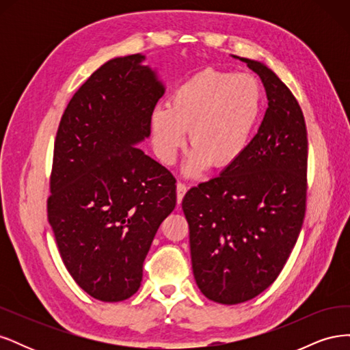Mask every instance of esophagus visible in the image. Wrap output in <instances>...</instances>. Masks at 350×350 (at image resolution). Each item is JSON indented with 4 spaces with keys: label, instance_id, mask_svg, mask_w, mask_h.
<instances>
[{
    "label": "esophagus",
    "instance_id": "1",
    "mask_svg": "<svg viewBox=\"0 0 350 350\" xmlns=\"http://www.w3.org/2000/svg\"><path fill=\"white\" fill-rule=\"evenodd\" d=\"M187 189H188V187L184 183H176V201H178V204L183 201V198L187 193Z\"/></svg>",
    "mask_w": 350,
    "mask_h": 350
}]
</instances>
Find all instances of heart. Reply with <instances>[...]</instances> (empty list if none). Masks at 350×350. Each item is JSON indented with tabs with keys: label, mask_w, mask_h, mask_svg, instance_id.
<instances>
[{
	"label": "heart",
	"mask_w": 350,
	"mask_h": 350,
	"mask_svg": "<svg viewBox=\"0 0 350 350\" xmlns=\"http://www.w3.org/2000/svg\"><path fill=\"white\" fill-rule=\"evenodd\" d=\"M264 90L250 72L204 68L185 79L167 105L150 113L154 152L171 165L185 143L189 150L184 172L196 176L210 165L226 169L245 153L262 112Z\"/></svg>",
	"instance_id": "heart-1"
}]
</instances>
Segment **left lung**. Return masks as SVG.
<instances>
[{
    "instance_id": "8db88e82",
    "label": "left lung",
    "mask_w": 350,
    "mask_h": 350,
    "mask_svg": "<svg viewBox=\"0 0 350 350\" xmlns=\"http://www.w3.org/2000/svg\"><path fill=\"white\" fill-rule=\"evenodd\" d=\"M258 74L269 107L245 153L183 200L194 279L206 298L247 302L276 280L305 216L308 139L288 86L264 62L241 58Z\"/></svg>"
}]
</instances>
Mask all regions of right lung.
Segmentation results:
<instances>
[{"mask_svg":"<svg viewBox=\"0 0 350 350\" xmlns=\"http://www.w3.org/2000/svg\"><path fill=\"white\" fill-rule=\"evenodd\" d=\"M146 55L115 57L74 93L62 115L48 219L71 278L103 302L139 291L143 262L176 204L175 178L137 144L163 96Z\"/></svg>","mask_w":350,"mask_h":350,"instance_id":"obj_1","label":"right lung"}]
</instances>
